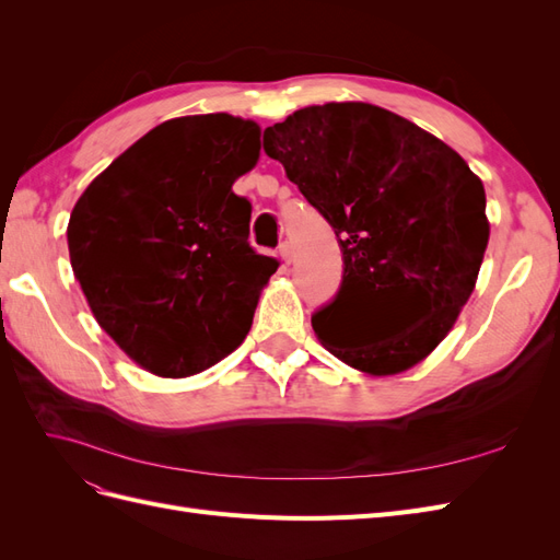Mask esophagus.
<instances>
[{"label":"esophagus","mask_w":560,"mask_h":560,"mask_svg":"<svg viewBox=\"0 0 560 560\" xmlns=\"http://www.w3.org/2000/svg\"><path fill=\"white\" fill-rule=\"evenodd\" d=\"M278 257L282 259V264H292V259H294V247H292L290 243H282V245L278 247Z\"/></svg>","instance_id":"esophagus-1"}]
</instances>
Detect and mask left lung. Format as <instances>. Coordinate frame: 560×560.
I'll return each mask as SVG.
<instances>
[{
	"mask_svg": "<svg viewBox=\"0 0 560 560\" xmlns=\"http://www.w3.org/2000/svg\"><path fill=\"white\" fill-rule=\"evenodd\" d=\"M264 151L334 226L343 284L313 315L317 341L366 376H395L444 341L477 287L490 224L467 161L409 118L369 103L296 109ZM417 319L374 330L387 310Z\"/></svg>",
	"mask_w": 560,
	"mask_h": 560,
	"instance_id": "1",
	"label": "left lung"
}]
</instances>
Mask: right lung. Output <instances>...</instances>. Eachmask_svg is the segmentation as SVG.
I'll return each mask as SVG.
<instances>
[{
  "label": "right lung",
  "instance_id": "add662e5",
  "mask_svg": "<svg viewBox=\"0 0 560 560\" xmlns=\"http://www.w3.org/2000/svg\"><path fill=\"white\" fill-rule=\"evenodd\" d=\"M252 118H171L114 159L67 224L74 278L114 343L161 378L238 348L280 261L257 254L233 184L259 161Z\"/></svg>",
  "mask_w": 560,
  "mask_h": 560
}]
</instances>
